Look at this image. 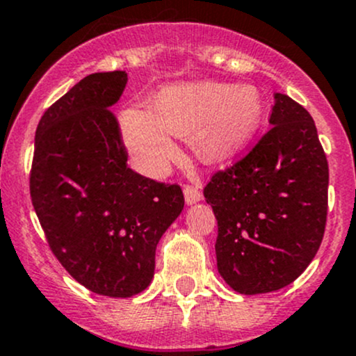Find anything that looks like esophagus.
Wrapping results in <instances>:
<instances>
[{
    "mask_svg": "<svg viewBox=\"0 0 356 356\" xmlns=\"http://www.w3.org/2000/svg\"><path fill=\"white\" fill-rule=\"evenodd\" d=\"M184 197H186V204H196L203 200V194H201L200 189L194 188V186H186Z\"/></svg>",
    "mask_w": 356,
    "mask_h": 356,
    "instance_id": "obj_1",
    "label": "esophagus"
}]
</instances>
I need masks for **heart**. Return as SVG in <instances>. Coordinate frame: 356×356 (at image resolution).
Returning a JSON list of instances; mask_svg holds the SVG:
<instances>
[{
    "mask_svg": "<svg viewBox=\"0 0 356 356\" xmlns=\"http://www.w3.org/2000/svg\"><path fill=\"white\" fill-rule=\"evenodd\" d=\"M263 121V100L249 83L175 85L160 92L152 112L128 109L121 126L134 163L160 175L177 155L174 136L194 133L209 160H227L252 141Z\"/></svg>",
    "mask_w": 356,
    "mask_h": 356,
    "instance_id": "obj_1",
    "label": "heart"
}]
</instances>
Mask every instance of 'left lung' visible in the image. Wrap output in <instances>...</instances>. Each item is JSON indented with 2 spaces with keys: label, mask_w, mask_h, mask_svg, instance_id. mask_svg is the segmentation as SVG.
<instances>
[{
  "label": "left lung",
  "mask_w": 356,
  "mask_h": 356,
  "mask_svg": "<svg viewBox=\"0 0 356 356\" xmlns=\"http://www.w3.org/2000/svg\"><path fill=\"white\" fill-rule=\"evenodd\" d=\"M269 126L244 159L216 172L204 188L218 222V273L242 295L295 282L326 228L329 168L314 119L275 93Z\"/></svg>",
  "instance_id": "obj_1"
}]
</instances>
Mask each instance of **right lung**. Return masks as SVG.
<instances>
[{
  "instance_id": "right-lung-1",
  "label": "right lung",
  "mask_w": 356,
  "mask_h": 356,
  "mask_svg": "<svg viewBox=\"0 0 356 356\" xmlns=\"http://www.w3.org/2000/svg\"><path fill=\"white\" fill-rule=\"evenodd\" d=\"M126 71L93 73L44 112L35 131L30 196L63 268L90 291L128 298L152 283L156 244L184 208L179 186L128 167L111 107Z\"/></svg>"
}]
</instances>
